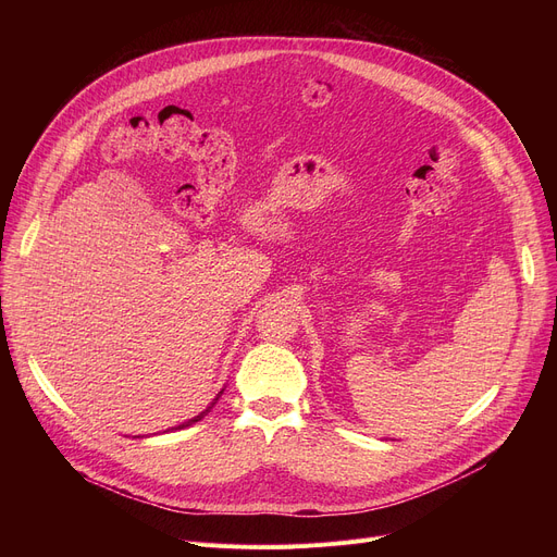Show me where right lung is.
<instances>
[{"instance_id":"right-lung-1","label":"right lung","mask_w":557,"mask_h":557,"mask_svg":"<svg viewBox=\"0 0 557 557\" xmlns=\"http://www.w3.org/2000/svg\"><path fill=\"white\" fill-rule=\"evenodd\" d=\"M221 395H223V391H221V393H219V395H216V397H214V399H212V404H210V406H208V408H205V411H202V413H198V416H196V418H191V420H187V422H183V424H178V426H173V429H185V426H191V424H196V422H198V420H202V418H205V416H208V413H210V411H212V408H214V404H216V401H219V397H221Z\"/></svg>"}]
</instances>
